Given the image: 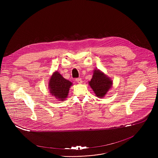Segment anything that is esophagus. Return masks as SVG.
Here are the masks:
<instances>
[{
	"label": "esophagus",
	"instance_id": "1",
	"mask_svg": "<svg viewBox=\"0 0 158 158\" xmlns=\"http://www.w3.org/2000/svg\"><path fill=\"white\" fill-rule=\"evenodd\" d=\"M75 80H76V81H77V83H82V80H81V78H77L75 79Z\"/></svg>",
	"mask_w": 158,
	"mask_h": 158
}]
</instances>
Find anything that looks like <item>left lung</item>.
<instances>
[{
	"mask_svg": "<svg viewBox=\"0 0 158 158\" xmlns=\"http://www.w3.org/2000/svg\"><path fill=\"white\" fill-rule=\"evenodd\" d=\"M113 81L103 73L98 70H95L93 77L89 81V85L96 95L103 97L111 88Z\"/></svg>",
	"mask_w": 158,
	"mask_h": 158,
	"instance_id": "1",
	"label": "left lung"
}]
</instances>
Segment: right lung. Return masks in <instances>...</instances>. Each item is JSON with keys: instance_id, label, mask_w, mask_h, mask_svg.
Segmentation results:
<instances>
[{"instance_id": "right-lung-1", "label": "right lung", "mask_w": 158, "mask_h": 158, "mask_svg": "<svg viewBox=\"0 0 158 158\" xmlns=\"http://www.w3.org/2000/svg\"><path fill=\"white\" fill-rule=\"evenodd\" d=\"M72 85L70 81L64 78L59 72H55L50 80V93L57 98L64 100L68 97L69 88Z\"/></svg>"}]
</instances>
